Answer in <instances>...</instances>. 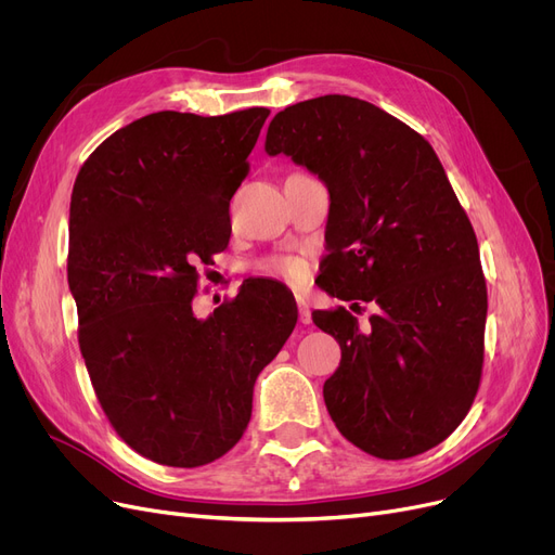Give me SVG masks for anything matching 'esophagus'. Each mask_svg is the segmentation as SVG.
<instances>
[{
  "instance_id": "1",
  "label": "esophagus",
  "mask_w": 555,
  "mask_h": 555,
  "mask_svg": "<svg viewBox=\"0 0 555 555\" xmlns=\"http://www.w3.org/2000/svg\"><path fill=\"white\" fill-rule=\"evenodd\" d=\"M299 322H301V324H310V322H312L310 306H308L306 299H299Z\"/></svg>"
}]
</instances>
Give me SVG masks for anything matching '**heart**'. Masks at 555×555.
Listing matches in <instances>:
<instances>
[{
  "label": "heart",
  "mask_w": 555,
  "mask_h": 555,
  "mask_svg": "<svg viewBox=\"0 0 555 555\" xmlns=\"http://www.w3.org/2000/svg\"><path fill=\"white\" fill-rule=\"evenodd\" d=\"M266 270L270 274H276V276H283L287 281H304L306 279V262L301 258H295V256H279V258H272Z\"/></svg>",
  "instance_id": "heart-1"
}]
</instances>
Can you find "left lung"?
I'll return each instance as SVG.
<instances>
[{
  "instance_id": "1",
  "label": "left lung",
  "mask_w": 555,
  "mask_h": 555,
  "mask_svg": "<svg viewBox=\"0 0 555 555\" xmlns=\"http://www.w3.org/2000/svg\"><path fill=\"white\" fill-rule=\"evenodd\" d=\"M266 153L328 186L322 287L380 308L366 331L341 306L312 314L341 348L324 385L333 423L377 459L439 446L477 396L488 310L475 229L439 157L396 116L341 94L279 112Z\"/></svg>"
}]
</instances>
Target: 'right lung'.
<instances>
[{
  "label": "right lung",
  "instance_id": "add662e5",
  "mask_svg": "<svg viewBox=\"0 0 555 555\" xmlns=\"http://www.w3.org/2000/svg\"><path fill=\"white\" fill-rule=\"evenodd\" d=\"M268 116H141L74 182L67 279L85 366L116 434L172 468L241 441L256 377L297 324L295 297L260 279L207 319L191 306L197 266L229 243V202Z\"/></svg>",
  "mask_w": 555,
  "mask_h": 555
}]
</instances>
